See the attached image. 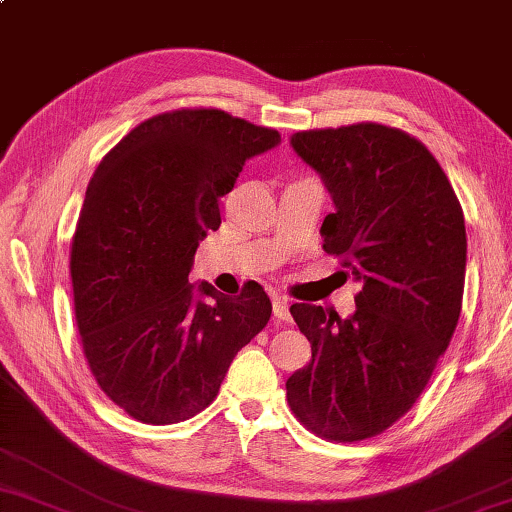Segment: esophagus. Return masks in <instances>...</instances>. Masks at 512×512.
<instances>
[{
  "label": "esophagus",
  "mask_w": 512,
  "mask_h": 512,
  "mask_svg": "<svg viewBox=\"0 0 512 512\" xmlns=\"http://www.w3.org/2000/svg\"><path fill=\"white\" fill-rule=\"evenodd\" d=\"M273 315L277 320H288L291 313H288V300L284 295H275L273 297Z\"/></svg>",
  "instance_id": "obj_1"
}]
</instances>
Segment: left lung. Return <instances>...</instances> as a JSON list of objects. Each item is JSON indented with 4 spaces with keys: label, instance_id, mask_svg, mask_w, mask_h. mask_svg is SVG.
<instances>
[{
    "label": "left lung",
    "instance_id": "8db88e82",
    "mask_svg": "<svg viewBox=\"0 0 512 512\" xmlns=\"http://www.w3.org/2000/svg\"><path fill=\"white\" fill-rule=\"evenodd\" d=\"M291 145L336 206L322 224V248L362 288L347 320L322 306H291L311 362L286 380V398L320 439L365 441L412 410L457 329L463 210L439 161L403 129H309Z\"/></svg>",
    "mask_w": 512,
    "mask_h": 512
}]
</instances>
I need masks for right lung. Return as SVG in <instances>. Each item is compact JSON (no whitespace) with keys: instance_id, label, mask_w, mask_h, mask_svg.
<instances>
[{"instance_id":"right-lung-1","label":"right lung","mask_w":512,"mask_h":512,"mask_svg":"<svg viewBox=\"0 0 512 512\" xmlns=\"http://www.w3.org/2000/svg\"><path fill=\"white\" fill-rule=\"evenodd\" d=\"M277 143L275 129L228 111L174 109L120 138L89 181L69 262L76 322L96 383L136 421L172 425L206 410L271 320L257 282L226 297L188 275L221 224L219 199Z\"/></svg>"}]
</instances>
